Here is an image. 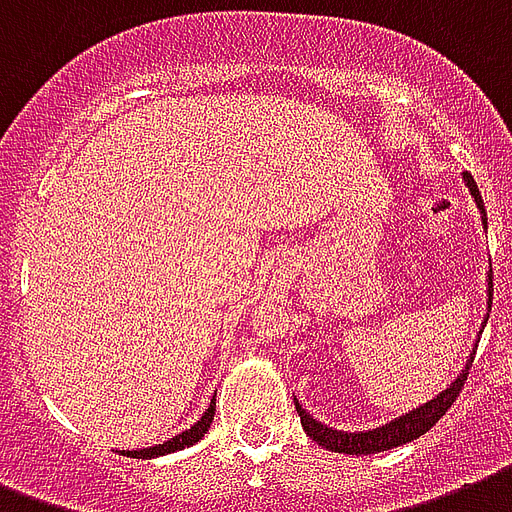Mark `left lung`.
I'll use <instances>...</instances> for the list:
<instances>
[{
  "mask_svg": "<svg viewBox=\"0 0 512 512\" xmlns=\"http://www.w3.org/2000/svg\"><path fill=\"white\" fill-rule=\"evenodd\" d=\"M462 181H465L467 192L473 197L475 208L481 213V227L483 232H489V221H486V208H483V200H481V192H478V186H475L473 176L470 173H462ZM491 296H494V285H491V269L486 272V315H483V323H481V331L486 326V320H489V312H491ZM478 331V334H481ZM478 347V344H475ZM475 347L470 352V358H467L465 368H462V374L454 379V382L441 390L435 395L433 400H427L422 406L411 408L406 414H400V417L390 419V422H384V425H376L371 430H336V427H328L326 422H320L315 419L307 411V408L301 406L299 400L293 398L296 403V414L301 419V427H304V433L310 435L312 441H318L323 449L328 451H339V454H376V451H390V449H398V446H406V443L417 441L419 435H425L430 427H435V422L446 414L451 408V403L457 400L459 390H462V384L467 379V371L473 366V355H475Z\"/></svg>",
  "mask_w": 512,
  "mask_h": 512,
  "instance_id": "1",
  "label": "left lung"
}]
</instances>
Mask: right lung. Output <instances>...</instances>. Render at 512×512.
Returning <instances> with one entry per match:
<instances>
[{
  "label": "right lung",
  "instance_id": "right-lung-1",
  "mask_svg": "<svg viewBox=\"0 0 512 512\" xmlns=\"http://www.w3.org/2000/svg\"><path fill=\"white\" fill-rule=\"evenodd\" d=\"M213 414H216V398L211 400V406L205 408V414H202L197 422H194L189 430L184 433L173 435L170 441L165 443H157V446H149V449H138V451H122V457H136V459H154V457H165V454H173V451H181V449H189L194 443L200 441L202 435L208 433V427L213 422Z\"/></svg>",
  "mask_w": 512,
  "mask_h": 512
}]
</instances>
